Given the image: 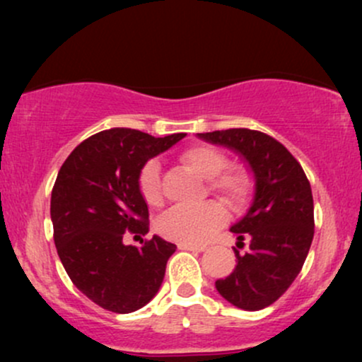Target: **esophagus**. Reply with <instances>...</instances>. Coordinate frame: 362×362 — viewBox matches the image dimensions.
<instances>
[{
	"mask_svg": "<svg viewBox=\"0 0 362 362\" xmlns=\"http://www.w3.org/2000/svg\"><path fill=\"white\" fill-rule=\"evenodd\" d=\"M180 250H190V252H204L206 245H195V243H178Z\"/></svg>",
	"mask_w": 362,
	"mask_h": 362,
	"instance_id": "esophagus-1",
	"label": "esophagus"
}]
</instances>
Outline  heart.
Wrapping results in <instances>:
<instances>
[{
    "label": "heart",
    "mask_w": 362,
    "mask_h": 362,
    "mask_svg": "<svg viewBox=\"0 0 362 362\" xmlns=\"http://www.w3.org/2000/svg\"><path fill=\"white\" fill-rule=\"evenodd\" d=\"M182 161L197 175L206 178L211 192L233 209H243L252 201L255 184L247 170H226L228 158L213 146H194L182 153ZM139 192L149 206L161 202L160 163L149 160L139 173ZM226 221V211L216 201L195 207H173L158 219V231L165 238L180 243H202Z\"/></svg>",
    "instance_id": "1"
}]
</instances>
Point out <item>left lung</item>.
I'll return each instance as SVG.
<instances>
[{
	"label": "left lung",
	"mask_w": 362,
	"mask_h": 362,
	"mask_svg": "<svg viewBox=\"0 0 362 362\" xmlns=\"http://www.w3.org/2000/svg\"><path fill=\"white\" fill-rule=\"evenodd\" d=\"M199 138L238 153L255 178L247 214L231 226L236 267L216 289L236 308L257 311L277 301L300 274L315 233L313 195L301 165L272 136L252 129L202 132Z\"/></svg>",
	"instance_id": "left-lung-1"
}]
</instances>
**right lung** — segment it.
Instances as JSON below:
<instances>
[{"instance_id": "obj_1", "label": "right lung", "mask_w": 362, "mask_h": 362, "mask_svg": "<svg viewBox=\"0 0 362 362\" xmlns=\"http://www.w3.org/2000/svg\"><path fill=\"white\" fill-rule=\"evenodd\" d=\"M182 138L184 132L155 138L107 129L78 144L57 173L51 195L57 255L73 284L103 310L143 308L163 282L175 245L155 235L138 248L122 238L149 231L139 173L149 158Z\"/></svg>"}]
</instances>
